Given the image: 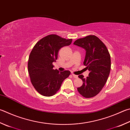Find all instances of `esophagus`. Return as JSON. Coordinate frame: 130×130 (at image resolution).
<instances>
[{"instance_id": "1", "label": "esophagus", "mask_w": 130, "mask_h": 130, "mask_svg": "<svg viewBox=\"0 0 130 130\" xmlns=\"http://www.w3.org/2000/svg\"><path fill=\"white\" fill-rule=\"evenodd\" d=\"M72 76L74 77V78H78V75H75V74H72Z\"/></svg>"}]
</instances>
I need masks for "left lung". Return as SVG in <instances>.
Listing matches in <instances>:
<instances>
[{"instance_id":"8db88e82","label":"left lung","mask_w":130,"mask_h":130,"mask_svg":"<svg viewBox=\"0 0 130 130\" xmlns=\"http://www.w3.org/2000/svg\"><path fill=\"white\" fill-rule=\"evenodd\" d=\"M75 45L86 51L84 64L89 71V77H78L83 81L77 90L85 98H91L100 93L107 82L111 69L110 53L105 45L94 35H89L75 40Z\"/></svg>"}]
</instances>
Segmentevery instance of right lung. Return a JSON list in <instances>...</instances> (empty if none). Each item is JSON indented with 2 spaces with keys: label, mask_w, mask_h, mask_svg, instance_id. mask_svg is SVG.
<instances>
[{
  "label": "right lung",
  "mask_w": 130,
  "mask_h": 130,
  "mask_svg": "<svg viewBox=\"0 0 130 130\" xmlns=\"http://www.w3.org/2000/svg\"><path fill=\"white\" fill-rule=\"evenodd\" d=\"M72 39H65L56 35L43 37L37 42L30 53L28 69L30 81L41 95L51 96L59 90L63 80L70 74L69 70L58 72L53 69V62L57 59L58 52L72 43Z\"/></svg>",
  "instance_id": "add662e5"
}]
</instances>
